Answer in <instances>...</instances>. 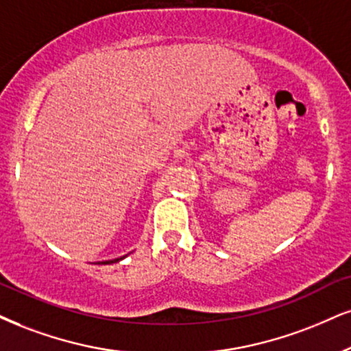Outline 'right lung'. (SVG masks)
Returning a JSON list of instances; mask_svg holds the SVG:
<instances>
[{
	"instance_id": "obj_1",
	"label": "right lung",
	"mask_w": 351,
	"mask_h": 351,
	"mask_svg": "<svg viewBox=\"0 0 351 351\" xmlns=\"http://www.w3.org/2000/svg\"><path fill=\"white\" fill-rule=\"evenodd\" d=\"M125 257H127V255H125ZM125 257H120V258H115V261H106V262H102L104 265H109V263H115V262H119V261H122V258H125Z\"/></svg>"
}]
</instances>
